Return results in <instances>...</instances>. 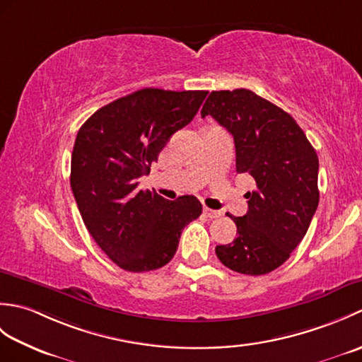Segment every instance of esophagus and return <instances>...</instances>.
<instances>
[{"mask_svg": "<svg viewBox=\"0 0 362 362\" xmlns=\"http://www.w3.org/2000/svg\"><path fill=\"white\" fill-rule=\"evenodd\" d=\"M204 214H205L206 218H210V219L222 216V213L219 210H211V209H209V206H204Z\"/></svg>", "mask_w": 362, "mask_h": 362, "instance_id": "obj_1", "label": "esophagus"}]
</instances>
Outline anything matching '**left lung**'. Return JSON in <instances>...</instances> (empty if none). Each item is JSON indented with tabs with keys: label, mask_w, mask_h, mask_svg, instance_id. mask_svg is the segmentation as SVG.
<instances>
[{
	"label": "left lung",
	"mask_w": 362,
	"mask_h": 362,
	"mask_svg": "<svg viewBox=\"0 0 362 362\" xmlns=\"http://www.w3.org/2000/svg\"><path fill=\"white\" fill-rule=\"evenodd\" d=\"M233 135L236 173L250 174L249 210L233 243L216 245L226 267L264 275L280 267L308 232L319 205V158L289 113L250 90L211 91L201 110Z\"/></svg>",
	"instance_id": "obj_1"
}]
</instances>
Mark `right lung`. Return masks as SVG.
Masks as SVG:
<instances>
[{
  "label": "right lung",
  "instance_id": "1",
  "mask_svg": "<svg viewBox=\"0 0 362 362\" xmlns=\"http://www.w3.org/2000/svg\"><path fill=\"white\" fill-rule=\"evenodd\" d=\"M209 91L143 88L83 122L71 153V189L83 224L115 264L148 272L173 259L182 230L201 216L194 196L166 201L138 179L189 124Z\"/></svg>",
  "mask_w": 362,
  "mask_h": 362
}]
</instances>
